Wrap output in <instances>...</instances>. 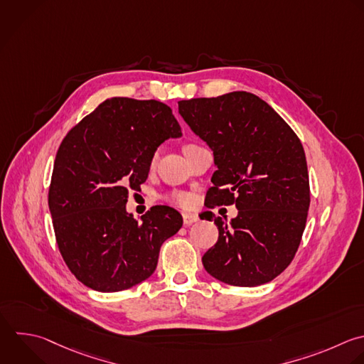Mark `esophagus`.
<instances>
[{"label": "esophagus", "mask_w": 364, "mask_h": 364, "mask_svg": "<svg viewBox=\"0 0 364 364\" xmlns=\"http://www.w3.org/2000/svg\"><path fill=\"white\" fill-rule=\"evenodd\" d=\"M182 218H183V225H186V226H189V225L198 222V219H199V218H198L196 215H193V213H182Z\"/></svg>", "instance_id": "esophagus-1"}]
</instances>
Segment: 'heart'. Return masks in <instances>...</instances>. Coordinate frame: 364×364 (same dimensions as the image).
Instances as JSON below:
<instances>
[{"mask_svg":"<svg viewBox=\"0 0 364 364\" xmlns=\"http://www.w3.org/2000/svg\"><path fill=\"white\" fill-rule=\"evenodd\" d=\"M189 146H193V145H186L185 149L189 148ZM155 158H156V155H154L152 162L155 161ZM165 199H166L168 202L173 203V205L181 206V208H189V206L193 205V196H192L191 193H188V192H183V191H173V192H169V193L165 196Z\"/></svg>","mask_w":364,"mask_h":364,"instance_id":"b5f03b06","label":"heart"}]
</instances>
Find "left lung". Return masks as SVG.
I'll list each match as a JSON object with an SVG mask.
<instances>
[{"instance_id": "1", "label": "left lung", "mask_w": 364, "mask_h": 364, "mask_svg": "<svg viewBox=\"0 0 364 364\" xmlns=\"http://www.w3.org/2000/svg\"><path fill=\"white\" fill-rule=\"evenodd\" d=\"M179 114L213 151L209 208L235 205L228 225L208 212L218 242L202 263L215 279L240 287L273 280L293 260L310 205L304 149L293 129L259 97L236 91L179 101Z\"/></svg>"}]
</instances>
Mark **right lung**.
Returning a JSON list of instances; mask_svg holds the SVG:
<instances>
[{
  "instance_id": "add662e5",
  "label": "right lung",
  "mask_w": 364,
  "mask_h": 364,
  "mask_svg": "<svg viewBox=\"0 0 364 364\" xmlns=\"http://www.w3.org/2000/svg\"><path fill=\"white\" fill-rule=\"evenodd\" d=\"M181 135L168 105L115 97L63 139L48 206L63 259L85 286L121 291L155 272L161 246L182 228V216L154 206L138 222L125 205L128 192L146 181L156 148Z\"/></svg>"
}]
</instances>
